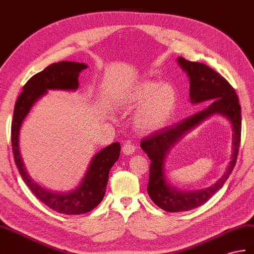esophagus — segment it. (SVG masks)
I'll list each match as a JSON object with an SVG mask.
<instances>
[{
	"instance_id": "34e87169",
	"label": "esophagus",
	"mask_w": 254,
	"mask_h": 254,
	"mask_svg": "<svg viewBox=\"0 0 254 254\" xmlns=\"http://www.w3.org/2000/svg\"><path fill=\"white\" fill-rule=\"evenodd\" d=\"M135 150H136V146L132 144L131 141H126V143L122 146V151L125 152L126 155H132V154H134Z\"/></svg>"
}]
</instances>
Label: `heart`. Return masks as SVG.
<instances>
[{
  "mask_svg": "<svg viewBox=\"0 0 254 254\" xmlns=\"http://www.w3.org/2000/svg\"><path fill=\"white\" fill-rule=\"evenodd\" d=\"M126 104L139 108L136 115V126L143 131L160 127L172 113L176 102V92L170 84H160L156 81H145L133 86L126 95Z\"/></svg>",
  "mask_w": 254,
  "mask_h": 254,
  "instance_id": "obj_1",
  "label": "heart"
}]
</instances>
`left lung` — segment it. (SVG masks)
Masks as SVG:
<instances>
[{
    "label": "left lung",
    "mask_w": 254,
    "mask_h": 254,
    "mask_svg": "<svg viewBox=\"0 0 254 254\" xmlns=\"http://www.w3.org/2000/svg\"><path fill=\"white\" fill-rule=\"evenodd\" d=\"M179 64L190 76V98L192 104L212 100L208 107L175 125L161 128L140 141V147L150 159L147 191L159 208L168 212L190 211L205 203L225 184L237 160L241 137V107L234 87L207 64L178 58ZM220 113L233 126V154L226 173L215 185L205 190L180 192L170 187L164 174V160L169 149L187 132L210 115Z\"/></svg>",
    "instance_id": "left-lung-1"
}]
</instances>
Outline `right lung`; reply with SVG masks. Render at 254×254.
<instances>
[{
    "label": "right lung",
    "instance_id": "add662e5",
    "mask_svg": "<svg viewBox=\"0 0 254 254\" xmlns=\"http://www.w3.org/2000/svg\"><path fill=\"white\" fill-rule=\"evenodd\" d=\"M87 64L74 62H60L50 64L34 74L23 85L17 98L11 122V146L17 168L23 182L47 207L58 213L68 215L84 214L92 211L102 201L107 187L109 171L119 159L121 147L119 141L105 147L93 157L83 180L74 190L54 192L37 184L28 174L19 150V131L33 104L47 93V90L75 91L79 86V74Z\"/></svg>",
    "mask_w": 254,
    "mask_h": 254
}]
</instances>
